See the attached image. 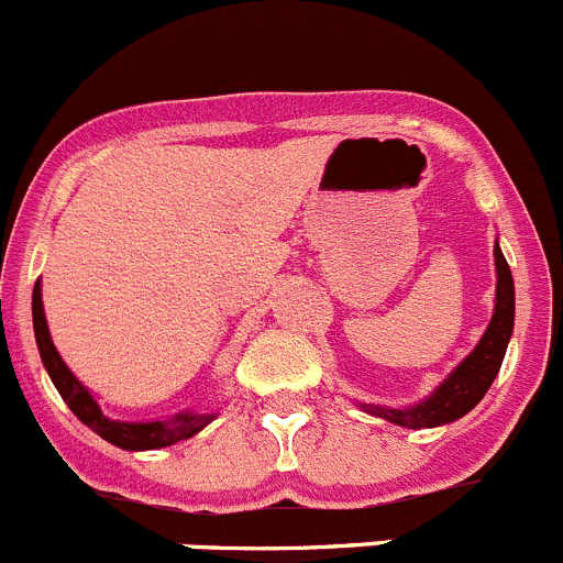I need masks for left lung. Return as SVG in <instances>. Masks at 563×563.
Returning <instances> with one entry per match:
<instances>
[{"label": "left lung", "instance_id": "left-lung-1", "mask_svg": "<svg viewBox=\"0 0 563 563\" xmlns=\"http://www.w3.org/2000/svg\"><path fill=\"white\" fill-rule=\"evenodd\" d=\"M495 266H497V297H495V313L488 322L486 333L477 341V346L450 372L444 380L439 383L430 397L411 408H386V406H366L361 402L366 413L372 417L388 419L402 428H439L461 419L470 413L477 402L483 400V394L495 383L497 372H500L503 358H506L508 341L514 333V277L506 264L500 244H495Z\"/></svg>", "mask_w": 563, "mask_h": 563}]
</instances>
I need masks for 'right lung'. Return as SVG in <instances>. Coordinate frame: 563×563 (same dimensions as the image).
Here are the masks:
<instances>
[{"label": "right lung", "instance_id": "right-lung-1", "mask_svg": "<svg viewBox=\"0 0 563 563\" xmlns=\"http://www.w3.org/2000/svg\"><path fill=\"white\" fill-rule=\"evenodd\" d=\"M33 328H35V344H38L41 361H44L46 372H49L52 383L60 391L63 402H66L75 417L82 424L93 430L97 435H102L104 441L115 444L122 450H157V448H172L177 441L191 439L197 435L210 419H217V413H177L172 419H163V422H119V419L104 417L102 408H99L97 397L71 375L66 364H63L60 353L52 344L49 328H46L44 317V299H41V283H35L33 288Z\"/></svg>", "mask_w": 563, "mask_h": 563}]
</instances>
